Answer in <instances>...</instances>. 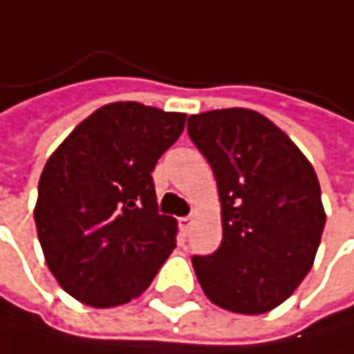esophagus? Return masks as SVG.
<instances>
[{
	"instance_id": "1",
	"label": "esophagus",
	"mask_w": 354,
	"mask_h": 354,
	"mask_svg": "<svg viewBox=\"0 0 354 354\" xmlns=\"http://www.w3.org/2000/svg\"><path fill=\"white\" fill-rule=\"evenodd\" d=\"M191 225H193V218H191V216H183V218H178V227H180V231H183V236H187V234H189Z\"/></svg>"
}]
</instances>
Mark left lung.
<instances>
[{"instance_id":"left-lung-1","label":"left lung","mask_w":354,"mask_h":354,"mask_svg":"<svg viewBox=\"0 0 354 354\" xmlns=\"http://www.w3.org/2000/svg\"><path fill=\"white\" fill-rule=\"evenodd\" d=\"M223 208V242L193 254L203 293L238 315H263L299 287L315 261L325 210L315 167L270 118L244 108L189 116Z\"/></svg>"}]
</instances>
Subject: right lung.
<instances>
[{"instance_id":"right-lung-1","label":"right lung","mask_w":354,"mask_h":354,"mask_svg":"<svg viewBox=\"0 0 354 354\" xmlns=\"http://www.w3.org/2000/svg\"><path fill=\"white\" fill-rule=\"evenodd\" d=\"M187 114L138 102L93 112L39 176L35 227L61 287L95 308L142 295L176 248V218L159 214L153 169Z\"/></svg>"}]
</instances>
